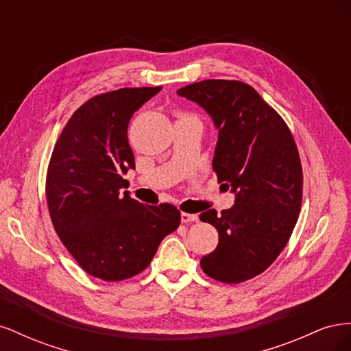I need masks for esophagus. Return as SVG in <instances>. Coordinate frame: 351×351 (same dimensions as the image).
Instances as JSON below:
<instances>
[{
	"instance_id": "34e87169",
	"label": "esophagus",
	"mask_w": 351,
	"mask_h": 351,
	"mask_svg": "<svg viewBox=\"0 0 351 351\" xmlns=\"http://www.w3.org/2000/svg\"><path fill=\"white\" fill-rule=\"evenodd\" d=\"M199 217L196 214H187V212H182V222H184V224H187V222H193V221H197Z\"/></svg>"
}]
</instances>
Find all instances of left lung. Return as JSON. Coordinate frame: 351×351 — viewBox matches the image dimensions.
I'll return each instance as SVG.
<instances>
[{"label": "left lung", "instance_id": "1", "mask_svg": "<svg viewBox=\"0 0 351 351\" xmlns=\"http://www.w3.org/2000/svg\"><path fill=\"white\" fill-rule=\"evenodd\" d=\"M214 120L218 142L212 167L236 193L234 205L202 212L218 231L217 249L200 259L208 277L239 284L278 258L299 218L303 171L293 134L250 84L202 80L178 89Z\"/></svg>", "mask_w": 351, "mask_h": 351}]
</instances>
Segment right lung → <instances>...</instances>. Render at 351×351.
Wrapping results in <instances>:
<instances>
[{
    "instance_id": "1",
    "label": "right lung",
    "mask_w": 351,
    "mask_h": 351,
    "mask_svg": "<svg viewBox=\"0 0 351 351\" xmlns=\"http://www.w3.org/2000/svg\"><path fill=\"white\" fill-rule=\"evenodd\" d=\"M161 89L123 88L90 98L71 115L52 151L45 186L52 226L95 278L110 282L141 274L180 226L174 205H143L121 193L123 176L134 168L129 121Z\"/></svg>"
}]
</instances>
